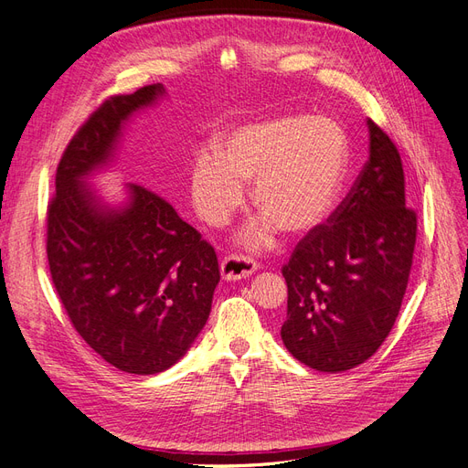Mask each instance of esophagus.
<instances>
[{
    "label": "esophagus",
    "instance_id": "34e87169",
    "mask_svg": "<svg viewBox=\"0 0 468 468\" xmlns=\"http://www.w3.org/2000/svg\"><path fill=\"white\" fill-rule=\"evenodd\" d=\"M258 271V263L251 258L246 256H238V253H232V256H226L220 261V275L224 281H238V279H246L251 273Z\"/></svg>",
    "mask_w": 468,
    "mask_h": 468
}]
</instances>
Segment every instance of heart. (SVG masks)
Wrapping results in <instances>:
<instances>
[{
    "label": "heart",
    "instance_id": "1",
    "mask_svg": "<svg viewBox=\"0 0 468 468\" xmlns=\"http://www.w3.org/2000/svg\"><path fill=\"white\" fill-rule=\"evenodd\" d=\"M347 167L346 131L330 117L277 115L246 122L222 138L220 150L197 152L191 195L210 226H226L242 208L253 181L251 218L242 242L251 250L271 246L279 229L303 236L328 217Z\"/></svg>",
    "mask_w": 468,
    "mask_h": 468
}]
</instances>
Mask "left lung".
Here are the masks:
<instances>
[{"instance_id": "1", "label": "left lung", "mask_w": 468, "mask_h": 468, "mask_svg": "<svg viewBox=\"0 0 468 468\" xmlns=\"http://www.w3.org/2000/svg\"><path fill=\"white\" fill-rule=\"evenodd\" d=\"M369 160L330 218L294 248L281 339L310 369L347 371L382 346L400 313L418 220L406 207L400 154L371 119Z\"/></svg>"}]
</instances>
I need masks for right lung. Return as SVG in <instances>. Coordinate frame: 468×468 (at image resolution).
I'll list each match as a JSON object with an SVG mask.
<instances>
[{
	"label": "right lung",
	"mask_w": 468,
	"mask_h": 468,
	"mask_svg": "<svg viewBox=\"0 0 468 468\" xmlns=\"http://www.w3.org/2000/svg\"><path fill=\"white\" fill-rule=\"evenodd\" d=\"M165 95L162 83L115 95L69 140L47 212L54 289L86 344L119 371L155 375L201 334L220 281L215 248L158 193L136 183L126 201H101L88 177L115 158L134 112Z\"/></svg>",
	"instance_id": "obj_1"
}]
</instances>
